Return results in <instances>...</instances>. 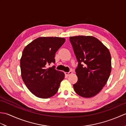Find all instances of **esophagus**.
<instances>
[{
  "label": "esophagus",
  "instance_id": "esophagus-1",
  "mask_svg": "<svg viewBox=\"0 0 126 126\" xmlns=\"http://www.w3.org/2000/svg\"><path fill=\"white\" fill-rule=\"evenodd\" d=\"M72 73H73V72L72 71H69V73H65V76H69V75H71V74H72Z\"/></svg>",
  "mask_w": 126,
  "mask_h": 126
}]
</instances>
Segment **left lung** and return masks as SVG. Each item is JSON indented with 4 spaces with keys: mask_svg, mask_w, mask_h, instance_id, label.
<instances>
[{
    "mask_svg": "<svg viewBox=\"0 0 126 126\" xmlns=\"http://www.w3.org/2000/svg\"><path fill=\"white\" fill-rule=\"evenodd\" d=\"M70 41L79 62L75 70L78 81L73 85L74 90L82 97H93L102 89L110 76V52L93 36L70 37Z\"/></svg>",
    "mask_w": 126,
    "mask_h": 126,
    "instance_id": "obj_1",
    "label": "left lung"
}]
</instances>
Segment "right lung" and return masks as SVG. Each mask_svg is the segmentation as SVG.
<instances>
[{
    "instance_id": "right-lung-1",
    "label": "right lung",
    "mask_w": 126,
    "mask_h": 126,
    "mask_svg": "<svg viewBox=\"0 0 126 126\" xmlns=\"http://www.w3.org/2000/svg\"><path fill=\"white\" fill-rule=\"evenodd\" d=\"M65 41L60 37H41L26 45L20 64L21 75L28 89L39 98L52 97L58 92L63 72L55 66L47 68V64L55 63V53Z\"/></svg>"
}]
</instances>
